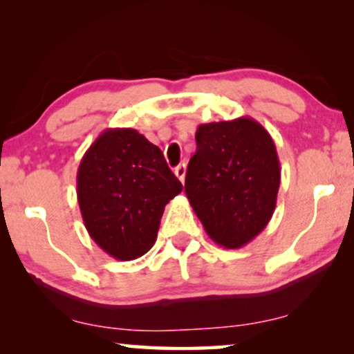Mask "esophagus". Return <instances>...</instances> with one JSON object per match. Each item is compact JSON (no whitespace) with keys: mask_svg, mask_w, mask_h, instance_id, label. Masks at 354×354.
<instances>
[{"mask_svg":"<svg viewBox=\"0 0 354 354\" xmlns=\"http://www.w3.org/2000/svg\"><path fill=\"white\" fill-rule=\"evenodd\" d=\"M176 176H177V178L178 180H180L182 183L185 182V172H187V167H185V164H178V166L176 167Z\"/></svg>","mask_w":354,"mask_h":354,"instance_id":"obj_1","label":"esophagus"}]
</instances>
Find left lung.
I'll list each match as a JSON object with an SVG mask.
<instances>
[{
    "label": "left lung",
    "instance_id": "8db88e82",
    "mask_svg": "<svg viewBox=\"0 0 354 354\" xmlns=\"http://www.w3.org/2000/svg\"><path fill=\"white\" fill-rule=\"evenodd\" d=\"M188 162L185 193L212 241L227 250L248 245L274 214L280 162L258 120L201 124Z\"/></svg>",
    "mask_w": 354,
    "mask_h": 354
}]
</instances>
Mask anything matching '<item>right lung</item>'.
Wrapping results in <instances>:
<instances>
[{
	"instance_id": "obj_1",
	"label": "right lung",
	"mask_w": 354,
	"mask_h": 354,
	"mask_svg": "<svg viewBox=\"0 0 354 354\" xmlns=\"http://www.w3.org/2000/svg\"><path fill=\"white\" fill-rule=\"evenodd\" d=\"M162 151L135 129H106L77 171V200L85 229L119 261L151 250L164 207L182 192Z\"/></svg>"
}]
</instances>
